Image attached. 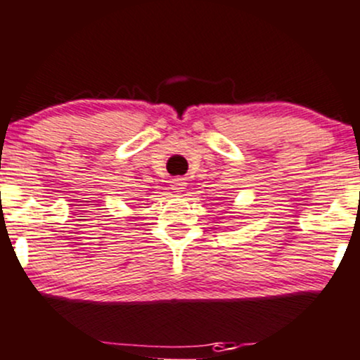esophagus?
I'll return each instance as SVG.
<instances>
[{"instance_id": "1", "label": "esophagus", "mask_w": 360, "mask_h": 360, "mask_svg": "<svg viewBox=\"0 0 360 360\" xmlns=\"http://www.w3.org/2000/svg\"><path fill=\"white\" fill-rule=\"evenodd\" d=\"M185 187H187V184H185L184 179H175V180H173L172 191L176 192V194H181V192L185 191Z\"/></svg>"}]
</instances>
